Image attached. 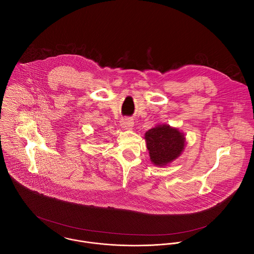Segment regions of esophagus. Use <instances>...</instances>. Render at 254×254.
<instances>
[{
    "label": "esophagus",
    "instance_id": "34e87169",
    "mask_svg": "<svg viewBox=\"0 0 254 254\" xmlns=\"http://www.w3.org/2000/svg\"><path fill=\"white\" fill-rule=\"evenodd\" d=\"M121 127L124 129H132V127L134 126V122L131 118H124L120 121Z\"/></svg>",
    "mask_w": 254,
    "mask_h": 254
}]
</instances>
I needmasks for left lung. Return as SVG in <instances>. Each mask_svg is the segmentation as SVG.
<instances>
[{
	"instance_id": "obj_1",
	"label": "left lung",
	"mask_w": 254,
	"mask_h": 254,
	"mask_svg": "<svg viewBox=\"0 0 254 254\" xmlns=\"http://www.w3.org/2000/svg\"><path fill=\"white\" fill-rule=\"evenodd\" d=\"M150 161L156 166H165L180 156L186 138L177 128L169 125H157L145 134Z\"/></svg>"
}]
</instances>
